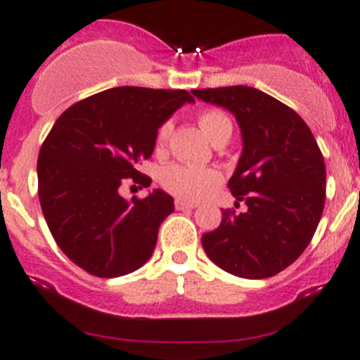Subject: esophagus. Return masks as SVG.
<instances>
[{
  "instance_id": "obj_1",
  "label": "esophagus",
  "mask_w": 360,
  "mask_h": 360,
  "mask_svg": "<svg viewBox=\"0 0 360 360\" xmlns=\"http://www.w3.org/2000/svg\"><path fill=\"white\" fill-rule=\"evenodd\" d=\"M176 209L177 210H193L195 209V203L186 202V200H181V198H177V200H176Z\"/></svg>"
}]
</instances>
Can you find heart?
Wrapping results in <instances>:
<instances>
[{"label":"heart","mask_w":360,"mask_h":360,"mask_svg":"<svg viewBox=\"0 0 360 360\" xmlns=\"http://www.w3.org/2000/svg\"><path fill=\"white\" fill-rule=\"evenodd\" d=\"M198 125L212 143L224 136H231V120L224 111L209 108L198 112ZM172 132V123L163 122L157 130V148L162 150ZM221 176L217 170L207 167H195L188 163H170L160 172V184L174 197L186 202L200 200L207 197L217 184Z\"/></svg>","instance_id":"b5f03b06"}]
</instances>
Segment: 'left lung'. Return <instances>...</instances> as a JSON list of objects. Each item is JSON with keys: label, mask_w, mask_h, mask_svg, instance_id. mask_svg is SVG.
I'll return each mask as SVG.
<instances>
[{"label": "left lung", "mask_w": 360, "mask_h": 360, "mask_svg": "<svg viewBox=\"0 0 360 360\" xmlns=\"http://www.w3.org/2000/svg\"><path fill=\"white\" fill-rule=\"evenodd\" d=\"M193 96L233 112L244 139L228 188L248 210H221L219 226L202 235L203 250L231 275L274 277L301 256L321 221V148L296 111L252 86L200 89Z\"/></svg>", "instance_id": "obj_1"}]
</instances>
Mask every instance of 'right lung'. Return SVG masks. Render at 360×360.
I'll return each mask as SVG.
<instances>
[{
    "mask_svg": "<svg viewBox=\"0 0 360 360\" xmlns=\"http://www.w3.org/2000/svg\"><path fill=\"white\" fill-rule=\"evenodd\" d=\"M186 90L116 86L68 108L43 141L38 197L60 250L86 274L122 277L153 254L174 198L155 190L127 202L125 179L146 188L137 165L151 157L158 127L184 103Z\"/></svg>",
    "mask_w": 360,
    "mask_h": 360,
    "instance_id": "1",
    "label": "right lung"
}]
</instances>
